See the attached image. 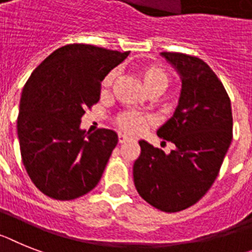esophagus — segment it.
Returning <instances> with one entry per match:
<instances>
[{"instance_id":"esophagus-1","label":"esophagus","mask_w":252,"mask_h":252,"mask_svg":"<svg viewBox=\"0 0 252 252\" xmlns=\"http://www.w3.org/2000/svg\"><path fill=\"white\" fill-rule=\"evenodd\" d=\"M118 139H119V143H124V142H126V141H129V138H128L126 134H122V133H119Z\"/></svg>"}]
</instances>
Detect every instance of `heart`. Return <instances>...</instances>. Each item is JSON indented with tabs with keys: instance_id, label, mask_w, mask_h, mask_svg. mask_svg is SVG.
<instances>
[{
	"instance_id": "b5f03b06",
	"label": "heart",
	"mask_w": 252,
	"mask_h": 252,
	"mask_svg": "<svg viewBox=\"0 0 252 252\" xmlns=\"http://www.w3.org/2000/svg\"><path fill=\"white\" fill-rule=\"evenodd\" d=\"M138 75L146 91L158 88V90H161L164 92L169 84L168 73L162 67L155 66V65H143V66H141L138 69ZM115 77V70L106 74V77L103 78L102 82H101L102 91L109 90L110 87L113 86ZM147 123H149V118L134 113H124L118 118V126L123 130H126L130 134H137V133L141 132L147 126Z\"/></svg>"
}]
</instances>
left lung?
<instances>
[{"mask_svg": "<svg viewBox=\"0 0 252 252\" xmlns=\"http://www.w3.org/2000/svg\"><path fill=\"white\" fill-rule=\"evenodd\" d=\"M182 82L178 105L158 129L175 145L170 154L141 139L133 165L139 196L158 210H183L200 200L217 179L232 142V107L217 74L201 59L161 52Z\"/></svg>", "mask_w": 252, "mask_h": 252, "instance_id": "1", "label": "left lung"}]
</instances>
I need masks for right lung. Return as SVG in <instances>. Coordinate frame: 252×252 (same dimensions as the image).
I'll return each mask as SVG.
<instances>
[{
	"mask_svg": "<svg viewBox=\"0 0 252 252\" xmlns=\"http://www.w3.org/2000/svg\"><path fill=\"white\" fill-rule=\"evenodd\" d=\"M129 52L67 44L38 65L25 83L18 116L23 164L35 187L55 200H74L100 182L118 134L87 133L84 109L98 102L101 82Z\"/></svg>",
	"mask_w": 252,
	"mask_h": 252,
	"instance_id": "add662e5",
	"label": "right lung"
}]
</instances>
